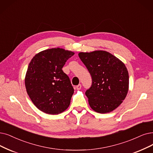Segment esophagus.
Here are the masks:
<instances>
[{"label": "esophagus", "instance_id": "esophagus-1", "mask_svg": "<svg viewBox=\"0 0 153 153\" xmlns=\"http://www.w3.org/2000/svg\"><path fill=\"white\" fill-rule=\"evenodd\" d=\"M81 88H82V85H81V84H79L78 85H77V86L76 87V90H80V89H81Z\"/></svg>", "mask_w": 153, "mask_h": 153}]
</instances>
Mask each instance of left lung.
<instances>
[{"label":"left lung","mask_w":153,"mask_h":153,"mask_svg":"<svg viewBox=\"0 0 153 153\" xmlns=\"http://www.w3.org/2000/svg\"><path fill=\"white\" fill-rule=\"evenodd\" d=\"M92 83L85 95L90 107L100 114L112 112L125 99L129 90V73L125 65L108 52H81Z\"/></svg>","instance_id":"obj_1"}]
</instances>
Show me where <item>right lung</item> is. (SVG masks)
I'll list each match as a JSON object with an SVG mask.
<instances>
[{
	"label": "right lung",
	"instance_id": "1",
	"mask_svg": "<svg viewBox=\"0 0 153 153\" xmlns=\"http://www.w3.org/2000/svg\"><path fill=\"white\" fill-rule=\"evenodd\" d=\"M74 54L59 48L48 49L36 54L29 63L25 77L26 91L42 112L56 115L69 107L74 89L62 68Z\"/></svg>",
	"mask_w": 153,
	"mask_h": 153
}]
</instances>
